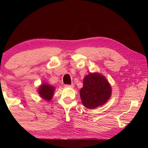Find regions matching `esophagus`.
<instances>
[{"label": "esophagus", "instance_id": "obj_1", "mask_svg": "<svg viewBox=\"0 0 148 148\" xmlns=\"http://www.w3.org/2000/svg\"><path fill=\"white\" fill-rule=\"evenodd\" d=\"M64 86L66 87H71V88H73L74 87V84H71V85H64Z\"/></svg>", "mask_w": 148, "mask_h": 148}]
</instances>
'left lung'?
<instances>
[{"label":"left lung","mask_w":148,"mask_h":148,"mask_svg":"<svg viewBox=\"0 0 148 148\" xmlns=\"http://www.w3.org/2000/svg\"><path fill=\"white\" fill-rule=\"evenodd\" d=\"M79 95L82 104L88 109L96 108L104 104L111 97L112 87L104 76L97 72L84 77Z\"/></svg>","instance_id":"1"}]
</instances>
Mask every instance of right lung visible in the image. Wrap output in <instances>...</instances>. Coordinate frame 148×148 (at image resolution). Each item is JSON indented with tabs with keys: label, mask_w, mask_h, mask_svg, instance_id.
Here are the masks:
<instances>
[{
	"label": "right lung",
	"mask_w": 148,
	"mask_h": 148,
	"mask_svg": "<svg viewBox=\"0 0 148 148\" xmlns=\"http://www.w3.org/2000/svg\"><path fill=\"white\" fill-rule=\"evenodd\" d=\"M55 91V87L48 84H42L39 87L38 92L42 99L46 101H51L53 96V92Z\"/></svg>",
	"instance_id": "add662e5"
}]
</instances>
